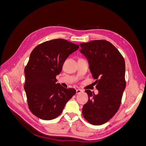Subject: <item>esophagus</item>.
I'll return each mask as SVG.
<instances>
[{
	"mask_svg": "<svg viewBox=\"0 0 146 146\" xmlns=\"http://www.w3.org/2000/svg\"><path fill=\"white\" fill-rule=\"evenodd\" d=\"M83 90H82L77 89V90H76V93H77V94H80V93H83Z\"/></svg>",
	"mask_w": 146,
	"mask_h": 146,
	"instance_id": "obj_1",
	"label": "esophagus"
}]
</instances>
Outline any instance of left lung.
<instances>
[{"mask_svg":"<svg viewBox=\"0 0 146 146\" xmlns=\"http://www.w3.org/2000/svg\"><path fill=\"white\" fill-rule=\"evenodd\" d=\"M83 54L89 63L90 72L96 80L98 94L86 90L88 102L83 105V116L93 125L108 122L120 107L125 89V64L123 56L111 42L94 40L80 44Z\"/></svg>","mask_w":146,"mask_h":146,"instance_id":"8db88e82","label":"left lung"}]
</instances>
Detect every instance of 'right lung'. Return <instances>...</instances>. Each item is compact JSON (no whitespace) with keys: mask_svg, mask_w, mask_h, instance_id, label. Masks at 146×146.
Instances as JSON below:
<instances>
[{"mask_svg":"<svg viewBox=\"0 0 146 146\" xmlns=\"http://www.w3.org/2000/svg\"><path fill=\"white\" fill-rule=\"evenodd\" d=\"M79 46L63 39H52L37 46L25 68L24 90L29 109L34 115L51 120L62 113L68 101L76 93L74 88L56 83V76L70 54Z\"/></svg>","mask_w":146,"mask_h":146,"instance_id":"right-lung-1","label":"right lung"}]
</instances>
